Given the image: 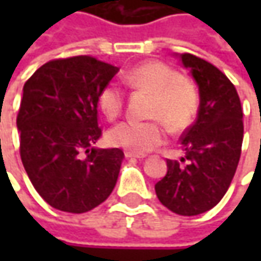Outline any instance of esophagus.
<instances>
[{
    "label": "esophagus",
    "instance_id": "1",
    "mask_svg": "<svg viewBox=\"0 0 261 261\" xmlns=\"http://www.w3.org/2000/svg\"><path fill=\"white\" fill-rule=\"evenodd\" d=\"M125 155L127 158H138V160H142V158H145L144 154H136V152H132V151H126Z\"/></svg>",
    "mask_w": 261,
    "mask_h": 261
}]
</instances>
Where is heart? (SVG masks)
I'll return each mask as SVG.
<instances>
[{
	"label": "heart",
	"mask_w": 261,
	"mask_h": 261,
	"mask_svg": "<svg viewBox=\"0 0 261 261\" xmlns=\"http://www.w3.org/2000/svg\"><path fill=\"white\" fill-rule=\"evenodd\" d=\"M123 78L134 90L151 95L146 116L152 120H126L113 126L107 134L112 145L139 154L148 152L166 141L164 124L180 134L195 122L199 110L197 91L177 69L160 61H149L130 68ZM97 103L107 119H115L123 109L125 93L117 84L109 83L100 90Z\"/></svg>",
	"instance_id": "1"
}]
</instances>
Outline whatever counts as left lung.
Returning <instances> with one entry per match:
<instances>
[{
	"mask_svg": "<svg viewBox=\"0 0 261 261\" xmlns=\"http://www.w3.org/2000/svg\"><path fill=\"white\" fill-rule=\"evenodd\" d=\"M199 86L197 119L180 139L185 158L167 160L156 197L177 215L195 216L219 203L231 185L244 136L243 109L234 84L207 61L181 54Z\"/></svg>",
	"mask_w": 261,
	"mask_h": 261,
	"instance_id": "8db88e82",
	"label": "left lung"
}]
</instances>
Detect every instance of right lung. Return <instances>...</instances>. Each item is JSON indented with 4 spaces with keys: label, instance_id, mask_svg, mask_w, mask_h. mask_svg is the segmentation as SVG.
I'll return each instance as SVG.
<instances>
[{
    "label": "right lung",
    "instance_id": "1",
    "mask_svg": "<svg viewBox=\"0 0 261 261\" xmlns=\"http://www.w3.org/2000/svg\"><path fill=\"white\" fill-rule=\"evenodd\" d=\"M119 68L88 55L46 62L23 87L17 115L20 156L46 203L84 214L115 189L123 151L98 149L97 97Z\"/></svg>",
    "mask_w": 261,
    "mask_h": 261
}]
</instances>
